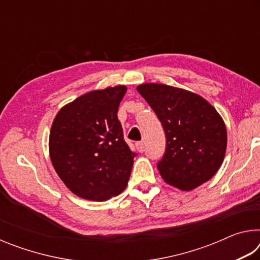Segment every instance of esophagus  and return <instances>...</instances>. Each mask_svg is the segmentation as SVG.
<instances>
[{
	"instance_id": "34e87169",
	"label": "esophagus",
	"mask_w": 260,
	"mask_h": 260,
	"mask_svg": "<svg viewBox=\"0 0 260 260\" xmlns=\"http://www.w3.org/2000/svg\"><path fill=\"white\" fill-rule=\"evenodd\" d=\"M135 147H136V149H138L139 152H143V150H144V144H143L142 141H140V142H136V143H135Z\"/></svg>"
}]
</instances>
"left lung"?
<instances>
[{
	"label": "left lung",
	"instance_id": "1",
	"mask_svg": "<svg viewBox=\"0 0 260 260\" xmlns=\"http://www.w3.org/2000/svg\"><path fill=\"white\" fill-rule=\"evenodd\" d=\"M164 127L166 150L158 171L183 191L197 188L221 166L227 148L225 121L199 94L162 83L136 87Z\"/></svg>",
	"mask_w": 260,
	"mask_h": 260
}]
</instances>
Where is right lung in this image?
<instances>
[{
	"instance_id": "obj_1",
	"label": "right lung",
	"mask_w": 260,
	"mask_h": 260,
	"mask_svg": "<svg viewBox=\"0 0 260 260\" xmlns=\"http://www.w3.org/2000/svg\"><path fill=\"white\" fill-rule=\"evenodd\" d=\"M126 90L122 85L88 91L65 104L52 121L50 160L78 197L104 202L127 186L135 153L117 117Z\"/></svg>"
}]
</instances>
